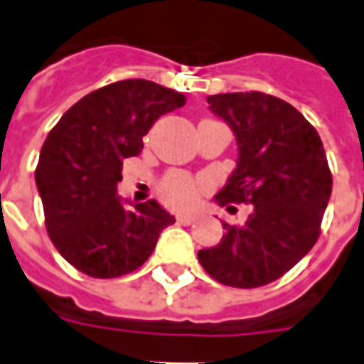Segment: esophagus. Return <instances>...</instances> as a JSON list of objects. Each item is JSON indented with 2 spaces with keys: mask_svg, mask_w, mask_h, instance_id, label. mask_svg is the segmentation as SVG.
<instances>
[{
  "mask_svg": "<svg viewBox=\"0 0 364 364\" xmlns=\"http://www.w3.org/2000/svg\"><path fill=\"white\" fill-rule=\"evenodd\" d=\"M195 218H197L195 214L183 213V214H179V216H177V222H179V224H183V226H191V224L195 222Z\"/></svg>",
  "mask_w": 364,
  "mask_h": 364,
  "instance_id": "esophagus-1",
  "label": "esophagus"
}]
</instances>
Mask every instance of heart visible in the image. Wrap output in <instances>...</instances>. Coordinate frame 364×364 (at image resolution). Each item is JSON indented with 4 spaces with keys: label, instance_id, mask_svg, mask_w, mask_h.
<instances>
[{
    "label": "heart",
    "instance_id": "b5f03b06",
    "mask_svg": "<svg viewBox=\"0 0 364 364\" xmlns=\"http://www.w3.org/2000/svg\"><path fill=\"white\" fill-rule=\"evenodd\" d=\"M158 191L159 197L164 198L169 206L185 208V206H191L197 200L200 185L195 179H191L189 175L173 171V173H167L159 181Z\"/></svg>",
    "mask_w": 364,
    "mask_h": 364
}]
</instances>
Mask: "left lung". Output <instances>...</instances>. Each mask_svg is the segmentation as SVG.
Segmentation results:
<instances>
[{
	"instance_id": "8db88e82",
	"label": "left lung",
	"mask_w": 364,
	"mask_h": 364,
	"mask_svg": "<svg viewBox=\"0 0 364 364\" xmlns=\"http://www.w3.org/2000/svg\"><path fill=\"white\" fill-rule=\"evenodd\" d=\"M208 107L234 130L236 171L216 195L236 210L253 206L242 226L224 222L226 234L198 252L206 273L226 287L257 289L281 279L320 237L331 171L316 128L302 112L261 91L210 95Z\"/></svg>"
}]
</instances>
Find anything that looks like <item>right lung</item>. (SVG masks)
<instances>
[{
	"mask_svg": "<svg viewBox=\"0 0 364 364\" xmlns=\"http://www.w3.org/2000/svg\"><path fill=\"white\" fill-rule=\"evenodd\" d=\"M185 95L148 80H122L70 107L41 150L35 179L52 244L77 271L114 279L144 265L175 218L151 198L117 197L122 159L138 156L154 122Z\"/></svg>",
	"mask_w": 364,
	"mask_h": 364,
	"instance_id": "right-lung-1",
	"label": "right lung"
}]
</instances>
